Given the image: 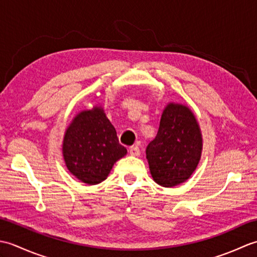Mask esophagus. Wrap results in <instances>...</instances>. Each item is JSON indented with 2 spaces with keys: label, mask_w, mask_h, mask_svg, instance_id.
<instances>
[{
  "label": "esophagus",
  "mask_w": 257,
  "mask_h": 257,
  "mask_svg": "<svg viewBox=\"0 0 257 257\" xmlns=\"http://www.w3.org/2000/svg\"><path fill=\"white\" fill-rule=\"evenodd\" d=\"M129 154L134 157H138L140 155V149L138 146H133L132 148L129 149Z\"/></svg>",
  "instance_id": "obj_1"
}]
</instances>
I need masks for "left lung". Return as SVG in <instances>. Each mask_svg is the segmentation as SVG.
Returning <instances> with one entry per match:
<instances>
[{
  "label": "left lung",
  "mask_w": 257,
  "mask_h": 257,
  "mask_svg": "<svg viewBox=\"0 0 257 257\" xmlns=\"http://www.w3.org/2000/svg\"><path fill=\"white\" fill-rule=\"evenodd\" d=\"M201 152L202 135L193 112L181 103H168L146 150L152 178L165 188L183 183L198 167Z\"/></svg>",
  "instance_id": "left-lung-1"
}]
</instances>
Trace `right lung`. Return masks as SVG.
<instances>
[{"label": "right lung", "mask_w": 257, "mask_h": 257, "mask_svg": "<svg viewBox=\"0 0 257 257\" xmlns=\"http://www.w3.org/2000/svg\"><path fill=\"white\" fill-rule=\"evenodd\" d=\"M127 155L116 129L101 107L83 110L70 122L63 140V156L69 172L94 185L106 180L112 166Z\"/></svg>", "instance_id": "add662e5"}]
</instances>
